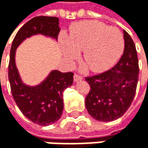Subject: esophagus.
Here are the masks:
<instances>
[{"label": "esophagus", "mask_w": 148, "mask_h": 148, "mask_svg": "<svg viewBox=\"0 0 148 148\" xmlns=\"http://www.w3.org/2000/svg\"><path fill=\"white\" fill-rule=\"evenodd\" d=\"M82 78H83V77L81 75H78V74L74 75V81L75 82H77V81H79V80H82Z\"/></svg>", "instance_id": "obj_1"}]
</instances>
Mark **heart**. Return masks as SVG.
<instances>
[{
  "mask_svg": "<svg viewBox=\"0 0 148 148\" xmlns=\"http://www.w3.org/2000/svg\"><path fill=\"white\" fill-rule=\"evenodd\" d=\"M66 56L77 59L84 51L83 62L94 71H102L113 66L120 58L124 47L121 32L96 20L84 21L76 25L69 37Z\"/></svg>",
  "mask_w": 148,
  "mask_h": 148,
  "instance_id": "obj_1",
  "label": "heart"
}]
</instances>
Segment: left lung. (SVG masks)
Listing matches in <instances>:
<instances>
[{
    "mask_svg": "<svg viewBox=\"0 0 148 148\" xmlns=\"http://www.w3.org/2000/svg\"><path fill=\"white\" fill-rule=\"evenodd\" d=\"M124 50L113 68L102 73L86 77L90 91L86 107L90 116L101 122L121 117L130 108L138 80V60L135 44L123 31Z\"/></svg>",
    "mask_w": 148,
    "mask_h": 148,
    "instance_id": "left-lung-1",
    "label": "left lung"
}]
</instances>
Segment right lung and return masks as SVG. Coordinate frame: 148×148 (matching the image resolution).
I'll return each mask as SVG.
<instances>
[{
	"instance_id": "obj_1",
	"label": "right lung",
	"mask_w": 148,
	"mask_h": 148,
	"mask_svg": "<svg viewBox=\"0 0 148 148\" xmlns=\"http://www.w3.org/2000/svg\"><path fill=\"white\" fill-rule=\"evenodd\" d=\"M59 19L56 16H36L20 28L12 42L9 80L12 96L25 116L34 123L46 126L58 121L62 114V91L73 83V73L53 71L40 85L31 87L22 83L15 63L18 45L34 34H43L57 40Z\"/></svg>"
}]
</instances>
